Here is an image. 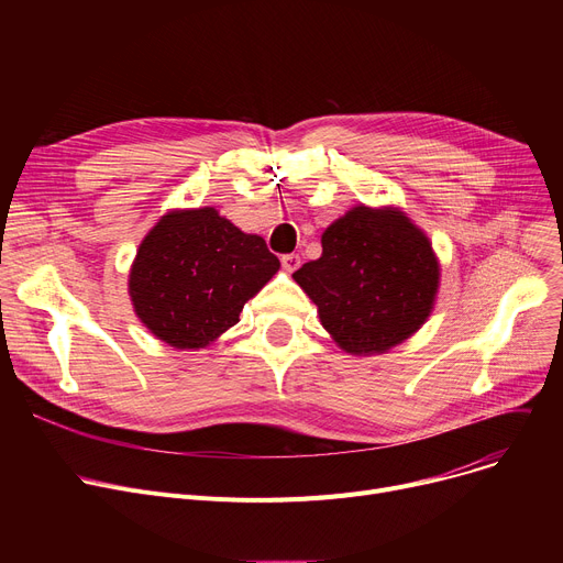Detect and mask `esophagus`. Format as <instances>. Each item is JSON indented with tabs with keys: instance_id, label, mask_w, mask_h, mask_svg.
Here are the masks:
<instances>
[{
	"instance_id": "1",
	"label": "esophagus",
	"mask_w": 563,
	"mask_h": 563,
	"mask_svg": "<svg viewBox=\"0 0 563 563\" xmlns=\"http://www.w3.org/2000/svg\"><path fill=\"white\" fill-rule=\"evenodd\" d=\"M280 262H283V269L285 272H297L299 269V266H301V257L297 255V253H289V255H283L280 257Z\"/></svg>"
}]
</instances>
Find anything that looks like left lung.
Segmentation results:
<instances>
[{"label": "left lung", "mask_w": 563, "mask_h": 563, "mask_svg": "<svg viewBox=\"0 0 563 563\" xmlns=\"http://www.w3.org/2000/svg\"><path fill=\"white\" fill-rule=\"evenodd\" d=\"M291 278L342 351L378 356L424 327L440 262L427 232L399 207L356 205L323 230L321 257Z\"/></svg>", "instance_id": "left-lung-1"}]
</instances>
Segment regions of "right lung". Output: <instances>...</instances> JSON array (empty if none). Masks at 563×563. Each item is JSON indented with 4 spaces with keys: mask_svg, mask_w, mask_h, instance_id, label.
<instances>
[{
    "mask_svg": "<svg viewBox=\"0 0 563 563\" xmlns=\"http://www.w3.org/2000/svg\"><path fill=\"white\" fill-rule=\"evenodd\" d=\"M280 262L214 207L166 212L143 236L130 299L143 327L173 349H205L240 321Z\"/></svg>",
    "mask_w": 563,
    "mask_h": 563,
    "instance_id": "add662e5",
    "label": "right lung"
}]
</instances>
